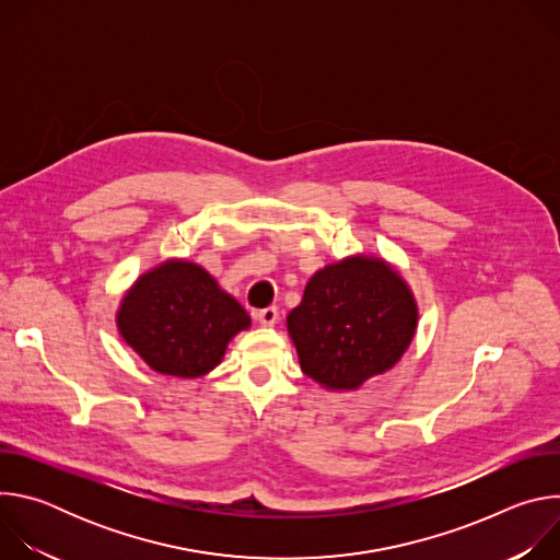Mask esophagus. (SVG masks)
<instances>
[{
    "mask_svg": "<svg viewBox=\"0 0 560 560\" xmlns=\"http://www.w3.org/2000/svg\"><path fill=\"white\" fill-rule=\"evenodd\" d=\"M255 318H257V322H259L261 326L272 328V326L277 324V318H279V310H277L275 305L264 307V310H257V312H255Z\"/></svg>",
    "mask_w": 560,
    "mask_h": 560,
    "instance_id": "esophagus-1",
    "label": "esophagus"
}]
</instances>
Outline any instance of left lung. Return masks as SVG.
Listing matches in <instances>:
<instances>
[{"label":"left lung","instance_id":"8db88e82","mask_svg":"<svg viewBox=\"0 0 560 560\" xmlns=\"http://www.w3.org/2000/svg\"><path fill=\"white\" fill-rule=\"evenodd\" d=\"M419 305L385 259L346 257L316 270L288 314L301 370L326 389H359L387 372L410 348Z\"/></svg>","mask_w":560,"mask_h":560}]
</instances>
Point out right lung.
<instances>
[{"mask_svg":"<svg viewBox=\"0 0 560 560\" xmlns=\"http://www.w3.org/2000/svg\"><path fill=\"white\" fill-rule=\"evenodd\" d=\"M250 316L199 264L168 259L143 272L117 310L121 339L159 374L199 378L214 370Z\"/></svg>","mask_w":560,"mask_h":560,"instance_id":"right-lung-1","label":"right lung"}]
</instances>
